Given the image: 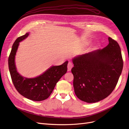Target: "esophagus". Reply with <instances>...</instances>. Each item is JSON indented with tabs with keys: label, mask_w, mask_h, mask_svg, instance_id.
I'll return each instance as SVG.
<instances>
[{
	"label": "esophagus",
	"mask_w": 129,
	"mask_h": 129,
	"mask_svg": "<svg viewBox=\"0 0 129 129\" xmlns=\"http://www.w3.org/2000/svg\"><path fill=\"white\" fill-rule=\"evenodd\" d=\"M73 67V64L71 62H69L68 64V71H70Z\"/></svg>",
	"instance_id": "obj_1"
}]
</instances>
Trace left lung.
<instances>
[{"label":"left lung","instance_id":"8db88e82","mask_svg":"<svg viewBox=\"0 0 129 129\" xmlns=\"http://www.w3.org/2000/svg\"><path fill=\"white\" fill-rule=\"evenodd\" d=\"M103 49L82 54L73 60V86L81 101L95 103L107 97L115 88L123 67L119 45L109 37Z\"/></svg>","mask_w":129,"mask_h":129}]
</instances>
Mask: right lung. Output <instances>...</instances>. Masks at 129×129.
<instances>
[{"instance_id":"1","label":"right lung","mask_w":129,"mask_h":129,"mask_svg":"<svg viewBox=\"0 0 129 129\" xmlns=\"http://www.w3.org/2000/svg\"><path fill=\"white\" fill-rule=\"evenodd\" d=\"M27 33L18 38L12 47L9 57V68L12 81L19 93L29 100L41 101L48 98L56 84L67 71L68 61L60 66H52L40 76L33 79L23 77L17 72L14 58L19 42L28 36Z\"/></svg>"}]
</instances>
